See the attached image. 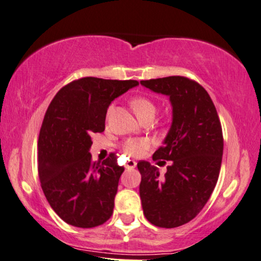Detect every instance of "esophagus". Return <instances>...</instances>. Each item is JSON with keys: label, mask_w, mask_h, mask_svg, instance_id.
I'll return each mask as SVG.
<instances>
[{"label": "esophagus", "mask_w": 261, "mask_h": 261, "mask_svg": "<svg viewBox=\"0 0 261 261\" xmlns=\"http://www.w3.org/2000/svg\"><path fill=\"white\" fill-rule=\"evenodd\" d=\"M136 165H137V163L135 160H128L126 165H125V169H126V170L135 169V167H136Z\"/></svg>", "instance_id": "34e87169"}]
</instances>
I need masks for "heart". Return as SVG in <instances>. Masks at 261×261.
<instances>
[{"label":"heart","mask_w":261,"mask_h":261,"mask_svg":"<svg viewBox=\"0 0 261 261\" xmlns=\"http://www.w3.org/2000/svg\"><path fill=\"white\" fill-rule=\"evenodd\" d=\"M131 107L135 113L140 119L142 118L147 117V115H154L155 112H156V107H155V103L150 98L144 97V96H137L134 97L133 100L130 101ZM112 108H108L107 115H110ZM151 146L150 141L147 140V138H137V140H126L123 143V149L125 154L128 155V156H141L146 151L149 149Z\"/></svg>","instance_id":"b5f03b06"}]
</instances>
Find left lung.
Returning a JSON list of instances; mask_svg holds the SVG:
<instances>
[{
  "label": "left lung",
  "mask_w": 261,
  "mask_h": 261,
  "mask_svg": "<svg viewBox=\"0 0 261 261\" xmlns=\"http://www.w3.org/2000/svg\"><path fill=\"white\" fill-rule=\"evenodd\" d=\"M167 95L172 124L153 160L172 161L165 176L148 161H138L143 213L153 225L177 227L194 219L213 193L223 156V131L208 92L182 75L141 81ZM165 163V161H163Z\"/></svg>",
  "instance_id": "1"
}]
</instances>
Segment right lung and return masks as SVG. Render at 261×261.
<instances>
[{
  "instance_id": "add662e5",
  "label": "right lung",
  "mask_w": 261,
  "mask_h": 261,
  "mask_svg": "<svg viewBox=\"0 0 261 261\" xmlns=\"http://www.w3.org/2000/svg\"><path fill=\"white\" fill-rule=\"evenodd\" d=\"M137 81L84 77L61 88L45 112L38 137V176L49 204L60 218L77 227L106 223L124 167L111 153L94 163L91 135L105 131L111 102Z\"/></svg>"
}]
</instances>
